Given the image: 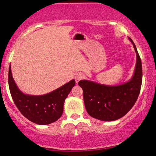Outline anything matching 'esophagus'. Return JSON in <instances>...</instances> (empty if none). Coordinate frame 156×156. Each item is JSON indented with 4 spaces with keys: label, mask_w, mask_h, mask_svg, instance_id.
Listing matches in <instances>:
<instances>
[{
    "label": "esophagus",
    "mask_w": 156,
    "mask_h": 156,
    "mask_svg": "<svg viewBox=\"0 0 156 156\" xmlns=\"http://www.w3.org/2000/svg\"><path fill=\"white\" fill-rule=\"evenodd\" d=\"M83 78V75H81V74H76L75 76V80L76 83H77L79 81H80L81 80H82Z\"/></svg>",
    "instance_id": "esophagus-1"
}]
</instances>
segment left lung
<instances>
[{
    "mask_svg": "<svg viewBox=\"0 0 156 156\" xmlns=\"http://www.w3.org/2000/svg\"><path fill=\"white\" fill-rule=\"evenodd\" d=\"M136 60L132 78L119 85L109 86L89 80H81L78 84L83 90L86 111L93 118L103 121H116L132 109L140 94L142 81V61L135 44Z\"/></svg>",
    "mask_w": 156,
    "mask_h": 156,
    "instance_id": "8db88e82",
    "label": "left lung"
}]
</instances>
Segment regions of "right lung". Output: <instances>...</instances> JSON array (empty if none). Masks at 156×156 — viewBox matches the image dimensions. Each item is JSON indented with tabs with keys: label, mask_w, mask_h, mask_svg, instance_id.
Here are the masks:
<instances>
[{
	"label": "right lung",
	"mask_w": 156,
	"mask_h": 156,
	"mask_svg": "<svg viewBox=\"0 0 156 156\" xmlns=\"http://www.w3.org/2000/svg\"><path fill=\"white\" fill-rule=\"evenodd\" d=\"M8 83L13 101L21 113L33 123L48 125L56 121L62 116L65 100L75 85V80H71L44 95L26 94L16 86L9 65Z\"/></svg>",
	"instance_id": "right-lung-1"
}]
</instances>
